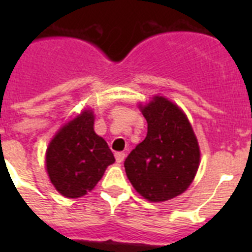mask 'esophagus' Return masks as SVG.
Listing matches in <instances>:
<instances>
[{
    "label": "esophagus",
    "mask_w": 252,
    "mask_h": 252,
    "mask_svg": "<svg viewBox=\"0 0 252 252\" xmlns=\"http://www.w3.org/2000/svg\"><path fill=\"white\" fill-rule=\"evenodd\" d=\"M115 157H116V161L117 162H122L125 160V153H116L115 154Z\"/></svg>",
    "instance_id": "esophagus-1"
}]
</instances>
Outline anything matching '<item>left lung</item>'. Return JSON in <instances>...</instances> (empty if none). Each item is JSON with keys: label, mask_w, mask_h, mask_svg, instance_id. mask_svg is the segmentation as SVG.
<instances>
[{"label": "left lung", "mask_w": 252, "mask_h": 252, "mask_svg": "<svg viewBox=\"0 0 252 252\" xmlns=\"http://www.w3.org/2000/svg\"><path fill=\"white\" fill-rule=\"evenodd\" d=\"M145 140L125 160L128 180L150 202L177 197L190 186L199 165V146L187 116L164 97L142 107Z\"/></svg>", "instance_id": "1"}]
</instances>
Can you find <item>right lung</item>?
Listing matches in <instances>:
<instances>
[{
    "mask_svg": "<svg viewBox=\"0 0 252 252\" xmlns=\"http://www.w3.org/2000/svg\"><path fill=\"white\" fill-rule=\"evenodd\" d=\"M94 117L84 111L65 125L49 144L46 170L51 183L68 198L92 190L115 157L107 142L93 130Z\"/></svg>",
    "mask_w": 252,
    "mask_h": 252,
    "instance_id": "obj_1",
    "label": "right lung"
}]
</instances>
